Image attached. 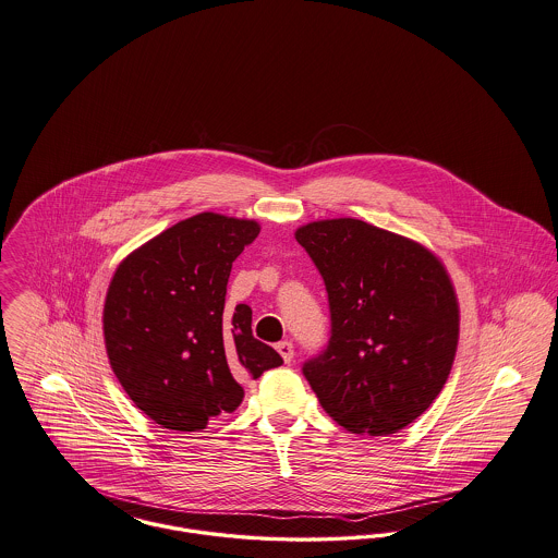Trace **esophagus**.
<instances>
[{"label": "esophagus", "instance_id": "1", "mask_svg": "<svg viewBox=\"0 0 558 558\" xmlns=\"http://www.w3.org/2000/svg\"><path fill=\"white\" fill-rule=\"evenodd\" d=\"M277 351H279V355L283 357L286 364H292V360H294V344L290 340H281L277 344Z\"/></svg>", "mask_w": 558, "mask_h": 558}]
</instances>
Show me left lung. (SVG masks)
I'll use <instances>...</instances> for the list:
<instances>
[{
  "mask_svg": "<svg viewBox=\"0 0 558 558\" xmlns=\"http://www.w3.org/2000/svg\"><path fill=\"white\" fill-rule=\"evenodd\" d=\"M324 277L330 340L302 374L338 425L389 436L432 407L452 368L459 302L429 250L362 220L300 226Z\"/></svg>",
  "mask_w": 558,
  "mask_h": 558,
  "instance_id": "8db88e82",
  "label": "left lung"
}]
</instances>
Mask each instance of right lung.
Returning <instances> with one entry per match:
<instances>
[{"instance_id": "right-lung-1", "label": "right lung", "mask_w": 558, "mask_h": 558, "mask_svg": "<svg viewBox=\"0 0 558 558\" xmlns=\"http://www.w3.org/2000/svg\"><path fill=\"white\" fill-rule=\"evenodd\" d=\"M260 223L198 214L118 264L104 306L113 374L165 429L201 432L243 402L245 378L283 364L252 335V308L223 313L232 262Z\"/></svg>"}]
</instances>
